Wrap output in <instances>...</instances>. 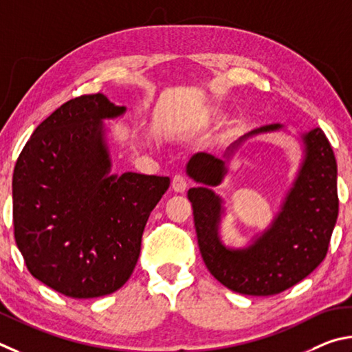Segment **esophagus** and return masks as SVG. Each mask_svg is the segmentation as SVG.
Returning a JSON list of instances; mask_svg holds the SVG:
<instances>
[{
	"label": "esophagus",
	"mask_w": 352,
	"mask_h": 352,
	"mask_svg": "<svg viewBox=\"0 0 352 352\" xmlns=\"http://www.w3.org/2000/svg\"><path fill=\"white\" fill-rule=\"evenodd\" d=\"M171 188L175 190L176 193H184V192H186V188H187V179H186V176L176 175L175 177H173Z\"/></svg>",
	"instance_id": "esophagus-1"
}]
</instances>
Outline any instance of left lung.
Listing matches in <instances>:
<instances>
[{
	"mask_svg": "<svg viewBox=\"0 0 352 352\" xmlns=\"http://www.w3.org/2000/svg\"><path fill=\"white\" fill-rule=\"evenodd\" d=\"M280 131L289 129L281 123L255 128L227 146L223 157L196 153L186 165L187 176L198 184L188 190V199L202 260L221 285L238 294L266 297L297 285L324 260L336 227L337 162L324 133L312 128L295 133L301 160L267 229L241 248L223 241L226 202L213 187L224 182L233 154L245 139Z\"/></svg>",
	"mask_w": 352,
	"mask_h": 352,
	"instance_id": "obj_1",
	"label": "left lung"
}]
</instances>
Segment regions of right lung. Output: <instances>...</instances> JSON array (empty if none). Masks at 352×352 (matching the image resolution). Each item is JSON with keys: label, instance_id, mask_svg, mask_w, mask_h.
<instances>
[{"label": "right lung", "instance_id": "add662e5", "mask_svg": "<svg viewBox=\"0 0 352 352\" xmlns=\"http://www.w3.org/2000/svg\"><path fill=\"white\" fill-rule=\"evenodd\" d=\"M107 96H82L43 120L12 181L15 241L29 272L71 298L113 294L139 260L164 176L113 175L104 120L125 116Z\"/></svg>", "mask_w": 352, "mask_h": 352}]
</instances>
